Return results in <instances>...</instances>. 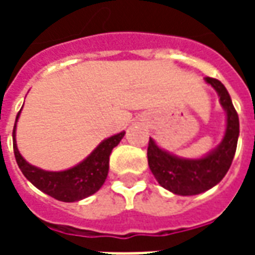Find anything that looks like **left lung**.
Segmentation results:
<instances>
[{"instance_id": "1", "label": "left lung", "mask_w": 255, "mask_h": 255, "mask_svg": "<svg viewBox=\"0 0 255 255\" xmlns=\"http://www.w3.org/2000/svg\"><path fill=\"white\" fill-rule=\"evenodd\" d=\"M219 95L225 112L224 136L214 149L198 158H184L162 149L150 138L147 161L151 173L161 187L176 195H197L219 184L230 169L239 138V117L228 91L220 80L205 78Z\"/></svg>"}]
</instances>
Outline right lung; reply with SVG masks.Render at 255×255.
<instances>
[{
    "label": "right lung",
    "mask_w": 255,
    "mask_h": 255,
    "mask_svg": "<svg viewBox=\"0 0 255 255\" xmlns=\"http://www.w3.org/2000/svg\"><path fill=\"white\" fill-rule=\"evenodd\" d=\"M21 109L16 116L13 127V151L16 162L25 179L38 190L61 202H78L98 191L108 177L109 155L120 143L126 131L104 139L83 161L64 171H45L24 160L16 143V127Z\"/></svg>",
    "instance_id": "obj_1"
}]
</instances>
